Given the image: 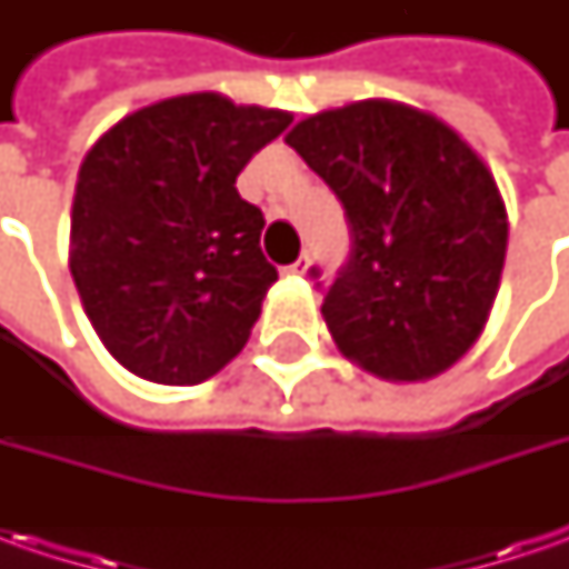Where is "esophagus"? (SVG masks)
<instances>
[{
    "mask_svg": "<svg viewBox=\"0 0 569 569\" xmlns=\"http://www.w3.org/2000/svg\"><path fill=\"white\" fill-rule=\"evenodd\" d=\"M307 269H310V252H303L297 262H291V266H284L281 272L284 274H307Z\"/></svg>",
    "mask_w": 569,
    "mask_h": 569,
    "instance_id": "esophagus-1",
    "label": "esophagus"
}]
</instances>
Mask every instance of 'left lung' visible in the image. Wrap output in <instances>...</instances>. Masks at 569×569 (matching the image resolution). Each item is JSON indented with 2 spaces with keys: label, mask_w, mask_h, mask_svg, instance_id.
<instances>
[{
  "label": "left lung",
  "mask_w": 569,
  "mask_h": 569,
  "mask_svg": "<svg viewBox=\"0 0 569 569\" xmlns=\"http://www.w3.org/2000/svg\"><path fill=\"white\" fill-rule=\"evenodd\" d=\"M345 206L351 259L322 297L339 351L389 382L459 361L491 317L507 206L447 122L399 100L319 110L284 136Z\"/></svg>",
  "instance_id": "obj_1"
}]
</instances>
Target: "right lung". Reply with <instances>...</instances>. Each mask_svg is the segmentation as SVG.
Segmentation results:
<instances>
[{"instance_id":"right-lung-1","label":"right lung","mask_w":569,"mask_h":569,"mask_svg":"<svg viewBox=\"0 0 569 569\" xmlns=\"http://www.w3.org/2000/svg\"><path fill=\"white\" fill-rule=\"evenodd\" d=\"M288 110L196 91L110 126L78 167L69 269L103 348L148 382L196 386L240 355L278 272L237 173Z\"/></svg>"}]
</instances>
